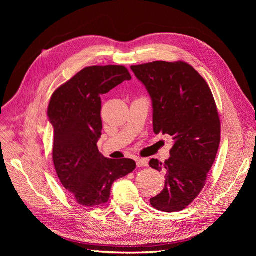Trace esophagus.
Wrapping results in <instances>:
<instances>
[{
  "label": "esophagus",
  "mask_w": 256,
  "mask_h": 256,
  "mask_svg": "<svg viewBox=\"0 0 256 256\" xmlns=\"http://www.w3.org/2000/svg\"><path fill=\"white\" fill-rule=\"evenodd\" d=\"M136 166L138 168H142V166H148V160L147 159H141V158H138L136 160Z\"/></svg>",
  "instance_id": "esophagus-1"
}]
</instances>
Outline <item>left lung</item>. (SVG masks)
<instances>
[{
  "instance_id": "1",
  "label": "left lung",
  "mask_w": 256,
  "mask_h": 256,
  "mask_svg": "<svg viewBox=\"0 0 256 256\" xmlns=\"http://www.w3.org/2000/svg\"><path fill=\"white\" fill-rule=\"evenodd\" d=\"M152 98L154 132L173 138L164 162L150 166L166 174V184L150 198L154 208L180 212L205 186L220 144V118L212 92L194 68L184 62L157 60L131 66Z\"/></svg>"
}]
</instances>
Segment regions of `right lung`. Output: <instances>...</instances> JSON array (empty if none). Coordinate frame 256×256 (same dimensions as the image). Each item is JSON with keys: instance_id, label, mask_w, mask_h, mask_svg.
<instances>
[{"instance_id": "1", "label": "right lung", "mask_w": 256, "mask_h": 256, "mask_svg": "<svg viewBox=\"0 0 256 256\" xmlns=\"http://www.w3.org/2000/svg\"><path fill=\"white\" fill-rule=\"evenodd\" d=\"M126 67L108 65L82 69L51 97L48 116L54 128L53 164L64 188L80 205L106 203L113 182L136 168L132 159H108L99 152L102 98L124 81Z\"/></svg>"}]
</instances>
